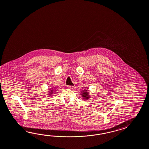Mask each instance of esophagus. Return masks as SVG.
Listing matches in <instances>:
<instances>
[{
  "label": "esophagus",
  "instance_id": "1",
  "mask_svg": "<svg viewBox=\"0 0 149 149\" xmlns=\"http://www.w3.org/2000/svg\"><path fill=\"white\" fill-rule=\"evenodd\" d=\"M73 86H69V85H67V88H69V89H72L73 88Z\"/></svg>",
  "mask_w": 149,
  "mask_h": 149
}]
</instances>
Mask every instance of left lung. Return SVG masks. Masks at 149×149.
<instances>
[{"label":"left lung","instance_id":"obj_1","mask_svg":"<svg viewBox=\"0 0 149 149\" xmlns=\"http://www.w3.org/2000/svg\"><path fill=\"white\" fill-rule=\"evenodd\" d=\"M81 95H82L84 96L85 99H88V96L87 94V92H86V91L83 92V93H82V94Z\"/></svg>","mask_w":149,"mask_h":149}]
</instances>
